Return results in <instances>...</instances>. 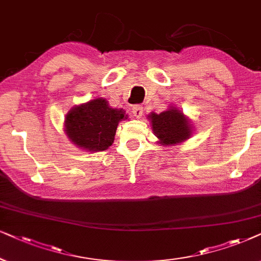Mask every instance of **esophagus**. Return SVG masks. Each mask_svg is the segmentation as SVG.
Listing matches in <instances>:
<instances>
[{
	"mask_svg": "<svg viewBox=\"0 0 261 261\" xmlns=\"http://www.w3.org/2000/svg\"><path fill=\"white\" fill-rule=\"evenodd\" d=\"M131 112H133V114L136 118H142V116H143V107H142L141 105H136V106H133V109H131Z\"/></svg>",
	"mask_w": 261,
	"mask_h": 261,
	"instance_id": "34e87169",
	"label": "esophagus"
}]
</instances>
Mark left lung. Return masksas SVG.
<instances>
[{
    "label": "left lung",
    "mask_w": 261,
    "mask_h": 261,
    "mask_svg": "<svg viewBox=\"0 0 261 261\" xmlns=\"http://www.w3.org/2000/svg\"><path fill=\"white\" fill-rule=\"evenodd\" d=\"M148 119L151 124L152 133L158 137V143L166 147L182 143L193 134V125L189 117L173 105L159 114L151 112L148 114Z\"/></svg>",
    "instance_id": "obj_1"
}]
</instances>
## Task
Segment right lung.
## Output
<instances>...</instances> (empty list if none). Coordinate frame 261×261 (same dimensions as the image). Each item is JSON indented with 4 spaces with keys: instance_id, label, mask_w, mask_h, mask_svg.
I'll use <instances>...</instances> for the list:
<instances>
[{
    "instance_id": "1",
    "label": "right lung",
    "mask_w": 261,
    "mask_h": 261,
    "mask_svg": "<svg viewBox=\"0 0 261 261\" xmlns=\"http://www.w3.org/2000/svg\"><path fill=\"white\" fill-rule=\"evenodd\" d=\"M127 118L123 109H112L106 99L95 98L69 111L64 133L72 144L83 150L103 151L114 142L118 124Z\"/></svg>"
}]
</instances>
